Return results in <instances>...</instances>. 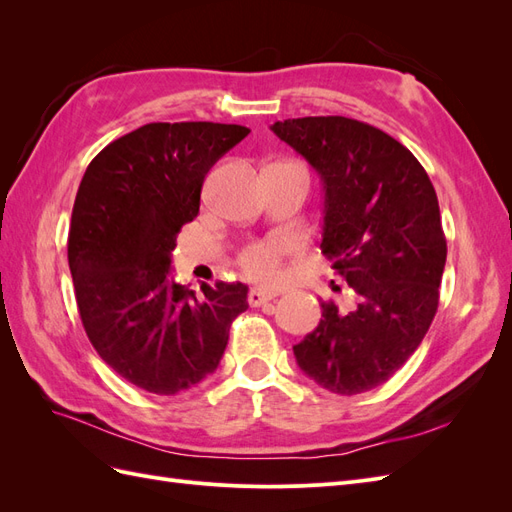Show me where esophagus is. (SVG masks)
Instances as JSON below:
<instances>
[{
    "label": "esophagus",
    "instance_id": "1",
    "mask_svg": "<svg viewBox=\"0 0 512 512\" xmlns=\"http://www.w3.org/2000/svg\"><path fill=\"white\" fill-rule=\"evenodd\" d=\"M275 297H280V292L277 290H265V288H252L250 292H247V303H250L252 307H258L262 303H267Z\"/></svg>",
    "mask_w": 512,
    "mask_h": 512
}]
</instances>
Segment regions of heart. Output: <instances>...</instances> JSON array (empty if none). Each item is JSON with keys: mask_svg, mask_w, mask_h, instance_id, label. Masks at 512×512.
<instances>
[{"mask_svg": "<svg viewBox=\"0 0 512 512\" xmlns=\"http://www.w3.org/2000/svg\"><path fill=\"white\" fill-rule=\"evenodd\" d=\"M292 241H280V239H265L256 241L245 247L239 256L241 269L260 282L275 280L277 269H280L282 256L290 250Z\"/></svg>", "mask_w": 512, "mask_h": 512, "instance_id": "b5f03b06", "label": "heart"}]
</instances>
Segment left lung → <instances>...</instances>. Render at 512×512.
Wrapping results in <instances>:
<instances>
[{
  "label": "left lung",
  "instance_id": "obj_1",
  "mask_svg": "<svg viewBox=\"0 0 512 512\" xmlns=\"http://www.w3.org/2000/svg\"><path fill=\"white\" fill-rule=\"evenodd\" d=\"M271 130L320 175V250L354 290L350 312L320 303L322 320L294 356L322 389L371 391L410 359L438 312L446 237L436 190L410 149L369 123L301 117Z\"/></svg>",
  "mask_w": 512,
  "mask_h": 512
}]
</instances>
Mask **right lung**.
Masks as SVG:
<instances>
[{
	"mask_svg": "<svg viewBox=\"0 0 512 512\" xmlns=\"http://www.w3.org/2000/svg\"><path fill=\"white\" fill-rule=\"evenodd\" d=\"M247 134L235 123H147L106 145L76 192L68 265L81 322L102 361L147 393L175 395L213 374L247 309L241 282L196 294L170 277L209 168Z\"/></svg>",
	"mask_w": 512,
	"mask_h": 512,
	"instance_id": "right-lung-1",
	"label": "right lung"
}]
</instances>
